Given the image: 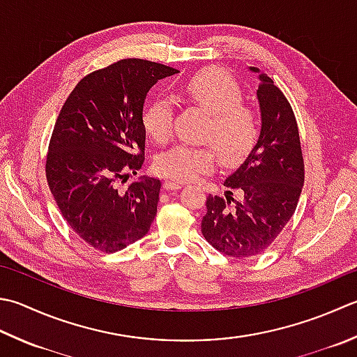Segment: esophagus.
Wrapping results in <instances>:
<instances>
[{
    "mask_svg": "<svg viewBox=\"0 0 357 357\" xmlns=\"http://www.w3.org/2000/svg\"><path fill=\"white\" fill-rule=\"evenodd\" d=\"M183 187V183H178V181H165L164 183V188L165 190H179Z\"/></svg>",
    "mask_w": 357,
    "mask_h": 357,
    "instance_id": "esophagus-1",
    "label": "esophagus"
}]
</instances>
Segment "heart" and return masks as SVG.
<instances>
[{"instance_id":"1","label":"heart","mask_w":357,"mask_h":357,"mask_svg":"<svg viewBox=\"0 0 357 357\" xmlns=\"http://www.w3.org/2000/svg\"><path fill=\"white\" fill-rule=\"evenodd\" d=\"M179 94L208 114L201 139L204 145L178 144L156 158V172L173 181H190L215 167L216 153L234 162L252 149L260 135L255 109L244 103L243 89L232 75L218 68L190 77ZM173 105L167 97H155L144 107L142 123L153 141L167 142L173 135Z\"/></svg>"}]
</instances>
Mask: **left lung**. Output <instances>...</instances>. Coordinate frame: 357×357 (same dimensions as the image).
<instances>
[{"label": "left lung", "instance_id": "8db88e82", "mask_svg": "<svg viewBox=\"0 0 357 357\" xmlns=\"http://www.w3.org/2000/svg\"><path fill=\"white\" fill-rule=\"evenodd\" d=\"M258 79L260 137L225 181L226 197L208 195L201 221L204 238L221 254L238 260L269 249L294 215L305 183L294 111L271 77L260 74Z\"/></svg>", "mask_w": 357, "mask_h": 357}]
</instances>
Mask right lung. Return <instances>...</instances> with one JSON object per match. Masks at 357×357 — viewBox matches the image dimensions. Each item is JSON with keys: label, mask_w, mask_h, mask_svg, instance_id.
Segmentation results:
<instances>
[{"label": "right lung", "mask_w": 357, "mask_h": 357, "mask_svg": "<svg viewBox=\"0 0 357 357\" xmlns=\"http://www.w3.org/2000/svg\"><path fill=\"white\" fill-rule=\"evenodd\" d=\"M178 69L125 59L77 83L60 109L49 141L46 179L63 218L105 254L141 240L158 212L160 181L119 183L145 160L144 100L149 89Z\"/></svg>", "instance_id": "right-lung-1"}]
</instances>
